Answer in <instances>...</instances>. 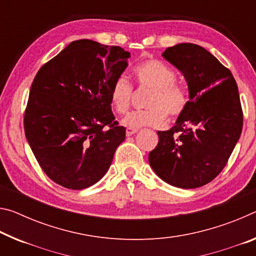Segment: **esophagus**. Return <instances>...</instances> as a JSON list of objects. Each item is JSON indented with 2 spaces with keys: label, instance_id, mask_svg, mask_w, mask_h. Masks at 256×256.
<instances>
[{
  "label": "esophagus",
  "instance_id": "esophagus-1",
  "mask_svg": "<svg viewBox=\"0 0 256 256\" xmlns=\"http://www.w3.org/2000/svg\"><path fill=\"white\" fill-rule=\"evenodd\" d=\"M138 132V128H126V136H131L132 134H134V133Z\"/></svg>",
  "mask_w": 256,
  "mask_h": 256
}]
</instances>
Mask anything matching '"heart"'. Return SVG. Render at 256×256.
Listing matches in <instances>:
<instances>
[{
  "instance_id": "heart-1",
  "label": "heart",
  "mask_w": 256,
  "mask_h": 256,
  "mask_svg": "<svg viewBox=\"0 0 256 256\" xmlns=\"http://www.w3.org/2000/svg\"><path fill=\"white\" fill-rule=\"evenodd\" d=\"M140 88L152 90L147 100L148 110L132 112L123 120L125 126L132 128H162L168 120H176L186 112L190 96L176 84V72L160 60L150 59L138 64L133 70ZM110 101L115 110L125 114L133 96V86L124 75L117 76L110 85Z\"/></svg>"
}]
</instances>
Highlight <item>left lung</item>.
<instances>
[{
  "mask_svg": "<svg viewBox=\"0 0 256 256\" xmlns=\"http://www.w3.org/2000/svg\"><path fill=\"white\" fill-rule=\"evenodd\" d=\"M164 58L188 83L190 104L168 131H158L149 164L162 180L182 189L205 186L221 173L239 140L242 109L228 68L197 44L168 48Z\"/></svg>",
  "mask_w": 256,
  "mask_h": 256,
  "instance_id": "left-lung-1",
  "label": "left lung"
}]
</instances>
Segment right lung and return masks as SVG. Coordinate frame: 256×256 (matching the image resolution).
<instances>
[{
    "label": "right lung",
    "mask_w": 256,
    "mask_h": 256,
    "mask_svg": "<svg viewBox=\"0 0 256 256\" xmlns=\"http://www.w3.org/2000/svg\"><path fill=\"white\" fill-rule=\"evenodd\" d=\"M130 56L120 46L78 40L36 74L24 128L40 168L56 184L80 190L108 171L126 131L115 120L109 90Z\"/></svg>",
    "instance_id": "right-lung-1"
}]
</instances>
